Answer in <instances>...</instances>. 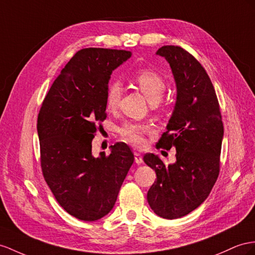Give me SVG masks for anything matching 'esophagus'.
<instances>
[{
  "mask_svg": "<svg viewBox=\"0 0 255 255\" xmlns=\"http://www.w3.org/2000/svg\"><path fill=\"white\" fill-rule=\"evenodd\" d=\"M134 161L138 165H140V164H142V162H143V157H142V155L139 152H134Z\"/></svg>",
  "mask_w": 255,
  "mask_h": 255,
  "instance_id": "obj_1",
  "label": "esophagus"
}]
</instances>
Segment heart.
<instances>
[{
	"instance_id": "obj_1",
	"label": "heart",
	"mask_w": 255,
	"mask_h": 255,
	"mask_svg": "<svg viewBox=\"0 0 255 255\" xmlns=\"http://www.w3.org/2000/svg\"><path fill=\"white\" fill-rule=\"evenodd\" d=\"M133 81L147 100L156 103L160 100L166 90V81L159 72L154 69H141L134 74ZM122 85L119 82L109 84L106 93V106L109 111L119 108L122 97ZM151 131V125L146 123L125 122L120 126L119 133L123 140L134 146H141L144 143V135Z\"/></svg>"
}]
</instances>
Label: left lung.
<instances>
[{"instance_id": "1", "label": "left lung", "mask_w": 255, "mask_h": 255, "mask_svg": "<svg viewBox=\"0 0 255 255\" xmlns=\"http://www.w3.org/2000/svg\"><path fill=\"white\" fill-rule=\"evenodd\" d=\"M156 54L170 64L178 91L167 131L156 147L175 148L177 160L166 165L158 156L144 155L143 160L157 177L147 192V202L160 218L174 220L198 208L210 194L220 173L224 128L217 94L199 61L173 45Z\"/></svg>"}]
</instances>
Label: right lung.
<instances>
[{
	"instance_id": "right-lung-1",
	"label": "right lung",
	"mask_w": 255,
	"mask_h": 255,
	"mask_svg": "<svg viewBox=\"0 0 255 255\" xmlns=\"http://www.w3.org/2000/svg\"><path fill=\"white\" fill-rule=\"evenodd\" d=\"M130 56L119 49L78 50L51 85L38 112L43 177L58 204L78 220L96 221L112 210L134 159L123 142L111 146L110 155L91 154L97 129L107 119L110 75Z\"/></svg>"
}]
</instances>
